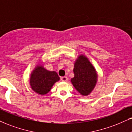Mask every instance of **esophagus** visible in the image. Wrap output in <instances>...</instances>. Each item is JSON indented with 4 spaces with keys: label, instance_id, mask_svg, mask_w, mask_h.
Returning <instances> with one entry per match:
<instances>
[{
    "label": "esophagus",
    "instance_id": "1",
    "mask_svg": "<svg viewBox=\"0 0 132 132\" xmlns=\"http://www.w3.org/2000/svg\"><path fill=\"white\" fill-rule=\"evenodd\" d=\"M61 80L63 82H66L68 80V77H66V76H64V77H61Z\"/></svg>",
    "mask_w": 132,
    "mask_h": 132
}]
</instances>
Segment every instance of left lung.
Here are the masks:
<instances>
[{
  "label": "left lung",
  "mask_w": 132,
  "mask_h": 132,
  "mask_svg": "<svg viewBox=\"0 0 132 132\" xmlns=\"http://www.w3.org/2000/svg\"><path fill=\"white\" fill-rule=\"evenodd\" d=\"M74 77L71 79L73 86L80 94L87 96L93 90L97 81V74L88 58L80 55L74 63Z\"/></svg>",
  "instance_id": "left-lung-1"
}]
</instances>
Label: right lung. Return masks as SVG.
Wrapping results in <instances>:
<instances>
[{"label":"right lung","instance_id":"right-lung-1","mask_svg":"<svg viewBox=\"0 0 132 132\" xmlns=\"http://www.w3.org/2000/svg\"><path fill=\"white\" fill-rule=\"evenodd\" d=\"M59 80V76L55 71H49L42 66L38 65L32 72L30 85L35 92L45 95L50 92L54 84Z\"/></svg>","mask_w":132,"mask_h":132}]
</instances>
